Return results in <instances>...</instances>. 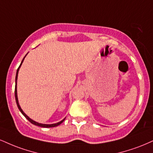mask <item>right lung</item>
<instances>
[{
  "label": "right lung",
  "mask_w": 153,
  "mask_h": 153,
  "mask_svg": "<svg viewBox=\"0 0 153 153\" xmlns=\"http://www.w3.org/2000/svg\"><path fill=\"white\" fill-rule=\"evenodd\" d=\"M27 54L25 55V56H27ZM25 56L24 57L23 59V60H22L21 65H20L19 67H18V70H17V72H16V86H15V97H16V104H17V106H18V109H19V110L21 112V113L23 114L24 116L25 117V118H26L27 120H28V121H30V122L31 123H32V124L35 125V126H39V127H43V128H53V127L58 126H59V125L61 124V123H62V122H63L64 120H65V118H64L63 120H62L61 121H60V122H58V123H54V124H43V123H38V122H36V121H34L33 120H32L31 118H30V117L27 116L26 114L24 113V112L23 111V110L21 109V106H20L19 102H18V95H17V80H18V71H19L20 68H21V65H22V63H23V62L24 59H25Z\"/></svg>",
  "instance_id": "obj_1"
}]
</instances>
